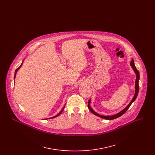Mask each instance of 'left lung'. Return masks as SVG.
Masks as SVG:
<instances>
[{
    "label": "left lung",
    "mask_w": 155,
    "mask_h": 155,
    "mask_svg": "<svg viewBox=\"0 0 155 155\" xmlns=\"http://www.w3.org/2000/svg\"><path fill=\"white\" fill-rule=\"evenodd\" d=\"M130 65L132 67V68L135 72V73L136 74V80H135V95L133 97V99H132V101L130 102V103H129L127 106L124 108L123 110L122 111H121L120 112H119L118 113L114 114V115H112V116H102V115H100L98 113H96L95 111L94 110L91 106H90V103H91V99L88 101V109H89V110L91 111L94 114L96 115L97 116L101 117V118H104V119H106V120H113V119H115V118H118L119 117H120L121 116H122L124 113H125L126 111L128 109V108L130 107V106L131 105V104L135 101V100L136 99L137 95L138 94V91H139V80H140V73L138 71V70L136 68V67L135 66V64H134V60L132 59L131 60V61L130 63Z\"/></svg>",
    "instance_id": "1"
}]
</instances>
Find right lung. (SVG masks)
I'll return each mask as SVG.
<instances>
[{"instance_id": "1", "label": "right lung", "mask_w": 155, "mask_h": 155, "mask_svg": "<svg viewBox=\"0 0 155 155\" xmlns=\"http://www.w3.org/2000/svg\"><path fill=\"white\" fill-rule=\"evenodd\" d=\"M22 63H23V61H22V63H21V66H20L19 67H18V68H17V69H16V70H15V76H14V78H15V75H16V73H17V71H18V70H19V68H20V67H21V66H22ZM64 107H65V106H64V107H63V109H62V110H61V111H60V113H59V114H57V115H56V116H54V117H51V118H54V117H58V116H59V115H60V114H61V113H62V111H63V110H64ZM49 118H48V119H49Z\"/></svg>"}]
</instances>
